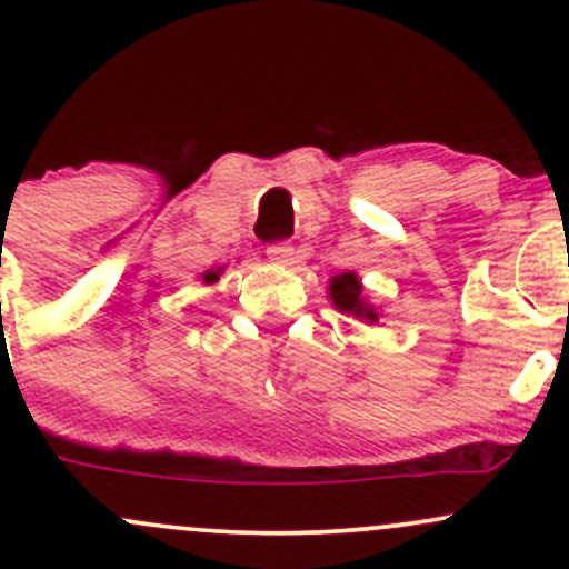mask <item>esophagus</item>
<instances>
[{"label": "esophagus", "instance_id": "esophagus-1", "mask_svg": "<svg viewBox=\"0 0 569 569\" xmlns=\"http://www.w3.org/2000/svg\"><path fill=\"white\" fill-rule=\"evenodd\" d=\"M267 257H270L272 264H291L293 262V246L286 243V240H280V243H272L267 246Z\"/></svg>", "mask_w": 569, "mask_h": 569}]
</instances>
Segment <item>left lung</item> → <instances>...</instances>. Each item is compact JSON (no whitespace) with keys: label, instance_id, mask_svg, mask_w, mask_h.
<instances>
[{"label":"left lung","instance_id":"obj_1","mask_svg":"<svg viewBox=\"0 0 569 569\" xmlns=\"http://www.w3.org/2000/svg\"><path fill=\"white\" fill-rule=\"evenodd\" d=\"M329 297L339 312H348V316L361 318L367 323H377L380 316L371 307L367 299H363V286L358 280L356 272H342V276H335L329 280Z\"/></svg>","mask_w":569,"mask_h":569}]
</instances>
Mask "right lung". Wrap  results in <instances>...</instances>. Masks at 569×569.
<instances>
[{"label": "right lung", "instance_id": "right-lung-1", "mask_svg": "<svg viewBox=\"0 0 569 569\" xmlns=\"http://www.w3.org/2000/svg\"><path fill=\"white\" fill-rule=\"evenodd\" d=\"M219 276H221V267H219V270H208V272H206V276H202V283H206V286L217 283V280H219Z\"/></svg>", "mask_w": 569, "mask_h": 569}]
</instances>
